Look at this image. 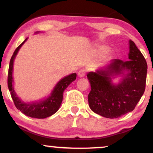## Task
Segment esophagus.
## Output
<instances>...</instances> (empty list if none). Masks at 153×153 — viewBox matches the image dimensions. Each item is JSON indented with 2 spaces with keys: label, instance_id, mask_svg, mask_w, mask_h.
<instances>
[{
  "label": "esophagus",
  "instance_id": "esophagus-1",
  "mask_svg": "<svg viewBox=\"0 0 153 153\" xmlns=\"http://www.w3.org/2000/svg\"><path fill=\"white\" fill-rule=\"evenodd\" d=\"M85 73H86V71H85V70L84 69H80V71H78V75L79 77H84L85 75Z\"/></svg>",
  "mask_w": 153,
  "mask_h": 153
}]
</instances>
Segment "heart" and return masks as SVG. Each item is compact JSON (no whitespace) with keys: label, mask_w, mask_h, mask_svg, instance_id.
I'll return each mask as SVG.
<instances>
[{"label":"heart","mask_w":153,"mask_h":153,"mask_svg":"<svg viewBox=\"0 0 153 153\" xmlns=\"http://www.w3.org/2000/svg\"><path fill=\"white\" fill-rule=\"evenodd\" d=\"M106 50H107L106 48H101V52H106Z\"/></svg>","instance_id":"heart-1"}]
</instances>
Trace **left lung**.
I'll return each instance as SVG.
<instances>
[{
	"label": "left lung",
	"mask_w": 153,
	"mask_h": 153,
	"mask_svg": "<svg viewBox=\"0 0 153 153\" xmlns=\"http://www.w3.org/2000/svg\"><path fill=\"white\" fill-rule=\"evenodd\" d=\"M129 61L114 59L106 70L91 72L87 75L91 90L89 106L93 111L106 118L114 119L132 111L145 90L147 65L143 54L134 42L129 40ZM128 73L120 84L111 83V78Z\"/></svg>",
	"instance_id": "obj_1"
}]
</instances>
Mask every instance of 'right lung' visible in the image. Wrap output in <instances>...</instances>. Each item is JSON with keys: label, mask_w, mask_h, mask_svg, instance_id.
I'll list each match as a JSON object with an SVG mask.
<instances>
[{"label": "right lung", "mask_w": 153, "mask_h": 153, "mask_svg": "<svg viewBox=\"0 0 153 153\" xmlns=\"http://www.w3.org/2000/svg\"><path fill=\"white\" fill-rule=\"evenodd\" d=\"M26 39L16 49L11 59L10 60L9 68H8V87L11 95L12 99L17 109L20 110L23 114L28 116V117H32V118L37 119H45L47 117H50L54 114L59 109L61 103L62 101L63 92L65 88L72 82L74 81L76 79V73H73L59 81L57 84L52 94L48 99L45 101H41L39 103H26L21 101L16 95L14 90L13 88V77H12V72H13V60L16 55L17 52L22 45L26 42Z\"/></svg>", "instance_id": "obj_1"}]
</instances>
